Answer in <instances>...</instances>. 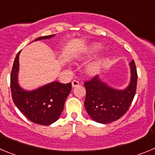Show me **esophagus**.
<instances>
[{
	"instance_id": "esophagus-1",
	"label": "esophagus",
	"mask_w": 155,
	"mask_h": 155,
	"mask_svg": "<svg viewBox=\"0 0 155 155\" xmlns=\"http://www.w3.org/2000/svg\"><path fill=\"white\" fill-rule=\"evenodd\" d=\"M79 85V81H77V80H73L72 82V87H76V86H78Z\"/></svg>"
}]
</instances>
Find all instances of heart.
Segmentation results:
<instances>
[{
    "mask_svg": "<svg viewBox=\"0 0 155 155\" xmlns=\"http://www.w3.org/2000/svg\"><path fill=\"white\" fill-rule=\"evenodd\" d=\"M101 49V47L99 46V45H93V47L90 49L91 52H97V51H100ZM104 59H101V60H97L96 62H92L90 65H88L87 67V72L90 74H94L96 72H98L100 70V69L101 68V66L104 65Z\"/></svg>",
    "mask_w": 155,
    "mask_h": 155,
    "instance_id": "heart-1",
    "label": "heart"
}]
</instances>
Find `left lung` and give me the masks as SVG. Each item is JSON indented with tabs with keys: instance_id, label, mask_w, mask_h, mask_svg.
<instances>
[{
	"instance_id": "obj_1",
	"label": "left lung",
	"mask_w": 155,
	"mask_h": 155,
	"mask_svg": "<svg viewBox=\"0 0 155 155\" xmlns=\"http://www.w3.org/2000/svg\"><path fill=\"white\" fill-rule=\"evenodd\" d=\"M130 81L124 90H116L95 76L84 83L86 100L84 106L88 114L94 121L109 124L117 120L128 110L135 96L137 81L134 61L130 62Z\"/></svg>"
}]
</instances>
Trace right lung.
<instances>
[{
    "instance_id": "right-lung-1",
    "label": "right lung",
    "mask_w": 155,
    "mask_h": 155,
    "mask_svg": "<svg viewBox=\"0 0 155 155\" xmlns=\"http://www.w3.org/2000/svg\"><path fill=\"white\" fill-rule=\"evenodd\" d=\"M53 36L54 35L39 37L35 41L48 39ZM20 52L15 57L11 74L12 100L29 120L37 124L48 126L60 117L65 100L72 90V83L63 84L55 81L31 91L23 90L18 81Z\"/></svg>"
}]
</instances>
